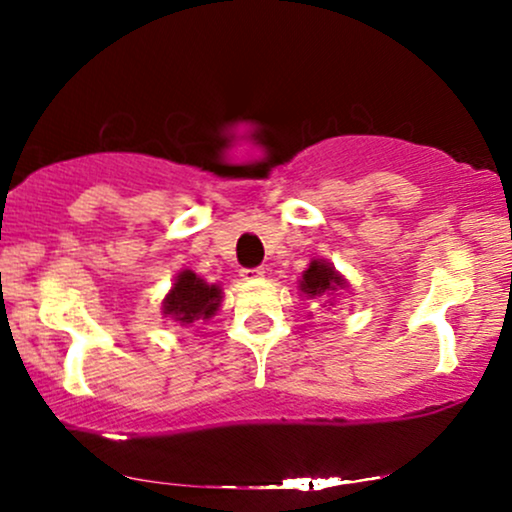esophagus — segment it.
Returning <instances> with one entry per match:
<instances>
[{"mask_svg": "<svg viewBox=\"0 0 512 512\" xmlns=\"http://www.w3.org/2000/svg\"><path fill=\"white\" fill-rule=\"evenodd\" d=\"M264 267H255V269H243V272H240V276H243L245 281H257V279H264Z\"/></svg>", "mask_w": 512, "mask_h": 512, "instance_id": "obj_1", "label": "esophagus"}]
</instances>
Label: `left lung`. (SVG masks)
<instances>
[{"label": "left lung", "mask_w": 512, "mask_h": 512, "mask_svg": "<svg viewBox=\"0 0 512 512\" xmlns=\"http://www.w3.org/2000/svg\"><path fill=\"white\" fill-rule=\"evenodd\" d=\"M298 291L320 305V308L332 310L339 303V291H349V281L344 279V274L334 269L332 262L310 260L308 269L298 279Z\"/></svg>", "instance_id": "left-lung-1"}]
</instances>
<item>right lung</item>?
I'll list each match as a JSON object with an SVG mask.
<instances>
[{"label": "right lung", "instance_id": "obj_1", "mask_svg": "<svg viewBox=\"0 0 512 512\" xmlns=\"http://www.w3.org/2000/svg\"><path fill=\"white\" fill-rule=\"evenodd\" d=\"M221 303L223 291L219 284H209L192 269H182L161 301V313L175 325L192 327L199 322H209L219 313Z\"/></svg>", "mask_w": 512, "mask_h": 512}]
</instances>
